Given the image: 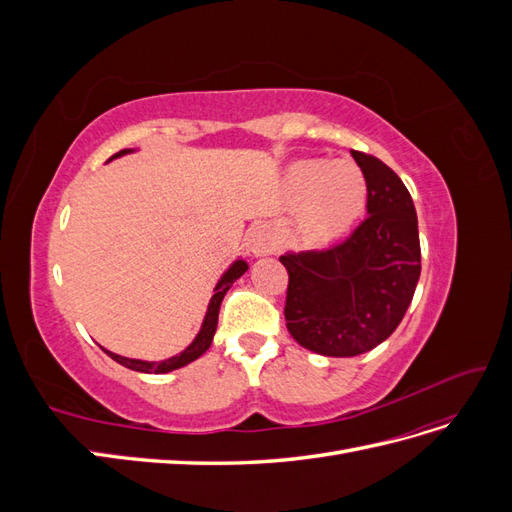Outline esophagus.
Returning <instances> with one entry per match:
<instances>
[{"label":"esophagus","instance_id":"esophagus-1","mask_svg":"<svg viewBox=\"0 0 512 512\" xmlns=\"http://www.w3.org/2000/svg\"><path fill=\"white\" fill-rule=\"evenodd\" d=\"M247 250L254 256H265L275 250L273 230L267 224H256L247 232Z\"/></svg>","mask_w":512,"mask_h":512}]
</instances>
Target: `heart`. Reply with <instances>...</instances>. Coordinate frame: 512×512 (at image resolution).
Here are the masks:
<instances>
[{"label":"heart","instance_id":"obj_1","mask_svg":"<svg viewBox=\"0 0 512 512\" xmlns=\"http://www.w3.org/2000/svg\"><path fill=\"white\" fill-rule=\"evenodd\" d=\"M288 185L305 198L301 232L309 243H324L344 232L365 207V179L348 160H301L292 164Z\"/></svg>","mask_w":512,"mask_h":512}]
</instances>
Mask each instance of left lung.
<instances>
[{"label":"left lung","instance_id":"8db88e82","mask_svg":"<svg viewBox=\"0 0 512 512\" xmlns=\"http://www.w3.org/2000/svg\"><path fill=\"white\" fill-rule=\"evenodd\" d=\"M367 185V218L329 250L284 254L286 327L324 356H356L382 344L404 318L421 277L412 196L393 170L350 151Z\"/></svg>","mask_w":512,"mask_h":512}]
</instances>
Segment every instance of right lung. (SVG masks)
<instances>
[{
	"label": "right lung",
	"mask_w": 512,
	"mask_h": 512,
	"mask_svg": "<svg viewBox=\"0 0 512 512\" xmlns=\"http://www.w3.org/2000/svg\"><path fill=\"white\" fill-rule=\"evenodd\" d=\"M130 151H132V149H121L119 153H115V156H113L111 160H115V158H119V156H126V153H130ZM245 271H247V262H245V260L232 262L230 269L222 275V280L218 282V286H215V294H213L211 301H209L207 314H205V320H203V327H200V331H198L194 342H192L188 348H185L181 354L170 356V359L156 363V361L128 359V356H119V354L108 352V350H104V352H106L108 356H111L113 361H117L119 365L128 367V369H134V371H141V374H166V371H173V369H179V367H183V365H188V363L196 361L198 356H203V354L209 350V346H211V342H213L215 329H218V316H220V305H222L224 294L228 292V288H230L232 284H235V282L239 280V277H241Z\"/></svg>",
	"instance_id": "1"
}]
</instances>
